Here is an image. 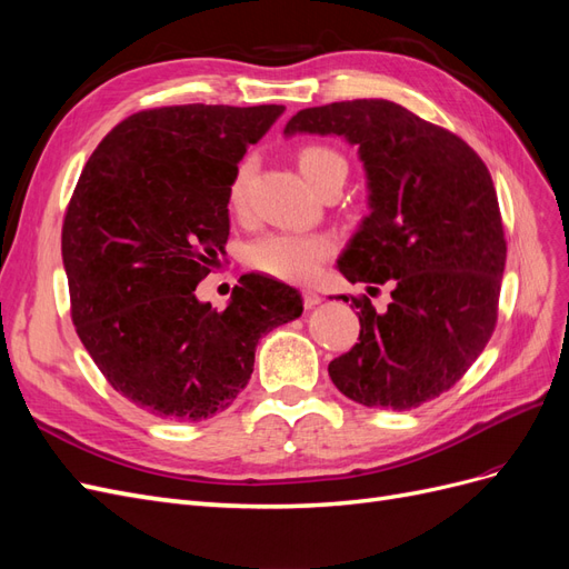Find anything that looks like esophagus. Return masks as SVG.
I'll list each match as a JSON object with an SVG mask.
<instances>
[{
  "instance_id": "34e87169",
  "label": "esophagus",
  "mask_w": 569,
  "mask_h": 569,
  "mask_svg": "<svg viewBox=\"0 0 569 569\" xmlns=\"http://www.w3.org/2000/svg\"><path fill=\"white\" fill-rule=\"evenodd\" d=\"M322 301V297L318 295L316 289H303V306L306 308H313V306H318Z\"/></svg>"
}]
</instances>
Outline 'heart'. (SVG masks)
Masks as SVG:
<instances>
[{
	"label": "heart",
	"instance_id": "obj_1",
	"mask_svg": "<svg viewBox=\"0 0 569 569\" xmlns=\"http://www.w3.org/2000/svg\"><path fill=\"white\" fill-rule=\"evenodd\" d=\"M297 163L303 178L320 189L325 182L347 178V159L341 153L320 142H308L299 147ZM251 176V163L237 166L228 187V201L232 209H242L247 199V182ZM335 242L327 234H299V232H268L251 239L244 249V261L249 268L270 274V278L287 282L313 280L327 258L332 256Z\"/></svg>",
	"mask_w": 569,
	"mask_h": 569
}]
</instances>
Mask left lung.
I'll use <instances>...</instances> for the list:
<instances>
[{"mask_svg":"<svg viewBox=\"0 0 569 569\" xmlns=\"http://www.w3.org/2000/svg\"><path fill=\"white\" fill-rule=\"evenodd\" d=\"M284 132L358 144L372 211L337 266L372 297L377 284L391 287L385 313L351 297L360 335L327 368L335 387L368 408L437 399L485 351L498 320L508 247L489 168L458 134L387 99L303 109Z\"/></svg>","mask_w":569,"mask_h":569,"instance_id":"obj_1","label":"left lung"}]
</instances>
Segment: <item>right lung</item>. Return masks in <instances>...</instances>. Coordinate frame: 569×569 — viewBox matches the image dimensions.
<instances>
[{"label": "right lung", "mask_w": 569, "mask_h": 569, "mask_svg": "<svg viewBox=\"0 0 569 569\" xmlns=\"http://www.w3.org/2000/svg\"><path fill=\"white\" fill-rule=\"evenodd\" d=\"M284 107H159L101 140L68 201L61 253L76 332L107 382L163 420L226 410L256 343L301 316V295L244 274L226 311L194 297L230 237L228 187Z\"/></svg>", "instance_id": "right-lung-1"}]
</instances>
